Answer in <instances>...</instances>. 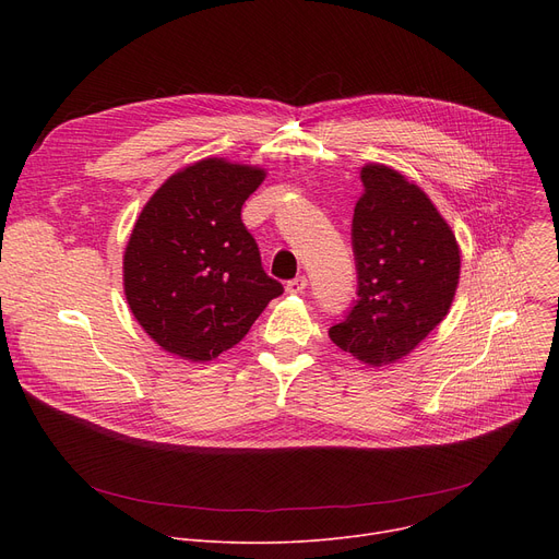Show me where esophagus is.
<instances>
[{
    "label": "esophagus",
    "instance_id": "esophagus-1",
    "mask_svg": "<svg viewBox=\"0 0 559 559\" xmlns=\"http://www.w3.org/2000/svg\"><path fill=\"white\" fill-rule=\"evenodd\" d=\"M306 285H308L306 276H297V278H292V281L285 283V289L289 292V295H301V292L306 289Z\"/></svg>",
    "mask_w": 559,
    "mask_h": 559
}]
</instances>
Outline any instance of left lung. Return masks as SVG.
Instances as JSON below:
<instances>
[{"label": "left lung", "instance_id": "obj_1", "mask_svg": "<svg viewBox=\"0 0 559 559\" xmlns=\"http://www.w3.org/2000/svg\"><path fill=\"white\" fill-rule=\"evenodd\" d=\"M365 194L350 224L358 299L331 340L380 367L407 356L442 321L460 278V249L432 201L405 176L362 167Z\"/></svg>", "mask_w": 559, "mask_h": 559}]
</instances>
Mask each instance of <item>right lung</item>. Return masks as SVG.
Instances as JSON below:
<instances>
[{
  "instance_id": "add662e5",
  "label": "right lung",
  "mask_w": 559,
  "mask_h": 559,
  "mask_svg": "<svg viewBox=\"0 0 559 559\" xmlns=\"http://www.w3.org/2000/svg\"><path fill=\"white\" fill-rule=\"evenodd\" d=\"M264 171L199 160L156 190L124 253L131 312L152 340L192 362L238 344L283 285L264 274L242 205Z\"/></svg>"
}]
</instances>
